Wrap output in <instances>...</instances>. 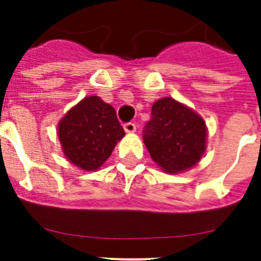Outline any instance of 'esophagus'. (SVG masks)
<instances>
[{
	"label": "esophagus",
	"mask_w": 261,
	"mask_h": 261,
	"mask_svg": "<svg viewBox=\"0 0 261 261\" xmlns=\"http://www.w3.org/2000/svg\"><path fill=\"white\" fill-rule=\"evenodd\" d=\"M124 129H125L126 133H133L136 132V125L133 122H126V124H124Z\"/></svg>",
	"instance_id": "1"
}]
</instances>
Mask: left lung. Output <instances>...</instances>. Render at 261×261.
Here are the masks:
<instances>
[{
    "label": "left lung",
    "instance_id": "left-lung-1",
    "mask_svg": "<svg viewBox=\"0 0 261 261\" xmlns=\"http://www.w3.org/2000/svg\"><path fill=\"white\" fill-rule=\"evenodd\" d=\"M143 137L152 160L163 171L180 173L195 167L203 157L206 125L191 108L164 97L152 105V117Z\"/></svg>",
    "mask_w": 261,
    "mask_h": 261
}]
</instances>
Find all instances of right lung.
Segmentation results:
<instances>
[{
  "instance_id": "right-lung-1",
  "label": "right lung",
  "mask_w": 261,
  "mask_h": 261,
  "mask_svg": "<svg viewBox=\"0 0 261 261\" xmlns=\"http://www.w3.org/2000/svg\"><path fill=\"white\" fill-rule=\"evenodd\" d=\"M124 136L115 108L97 96L85 97L58 122L64 154L84 171L98 169Z\"/></svg>"
}]
</instances>
